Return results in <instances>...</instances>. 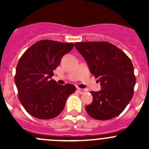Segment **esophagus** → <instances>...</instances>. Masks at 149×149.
Instances as JSON below:
<instances>
[{
  "label": "esophagus",
  "instance_id": "obj_1",
  "mask_svg": "<svg viewBox=\"0 0 149 149\" xmlns=\"http://www.w3.org/2000/svg\"><path fill=\"white\" fill-rule=\"evenodd\" d=\"M77 91H78V93L80 94H84V93H86V90L84 89H81V88H77Z\"/></svg>",
  "mask_w": 149,
  "mask_h": 149
}]
</instances>
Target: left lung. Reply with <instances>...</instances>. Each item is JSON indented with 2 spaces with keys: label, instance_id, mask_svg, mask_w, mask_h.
Instances as JSON below:
<instances>
[{
  "label": "left lung",
  "instance_id": "1",
  "mask_svg": "<svg viewBox=\"0 0 149 149\" xmlns=\"http://www.w3.org/2000/svg\"><path fill=\"white\" fill-rule=\"evenodd\" d=\"M90 72L98 78L101 90L91 92L93 102L86 106L89 116L108 120L119 116L134 95L136 84L132 62L122 50L107 42H75Z\"/></svg>",
  "mask_w": 149,
  "mask_h": 149
}]
</instances>
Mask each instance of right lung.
Segmentation results:
<instances>
[{"instance_id":"right-lung-1","label":"right lung","mask_w":149,"mask_h":149,"mask_svg":"<svg viewBox=\"0 0 149 149\" xmlns=\"http://www.w3.org/2000/svg\"><path fill=\"white\" fill-rule=\"evenodd\" d=\"M74 48L73 43L44 39L30 46L16 66L15 83L18 99L30 115L39 119L56 117L76 87L59 85L51 80L61 59Z\"/></svg>"}]
</instances>
